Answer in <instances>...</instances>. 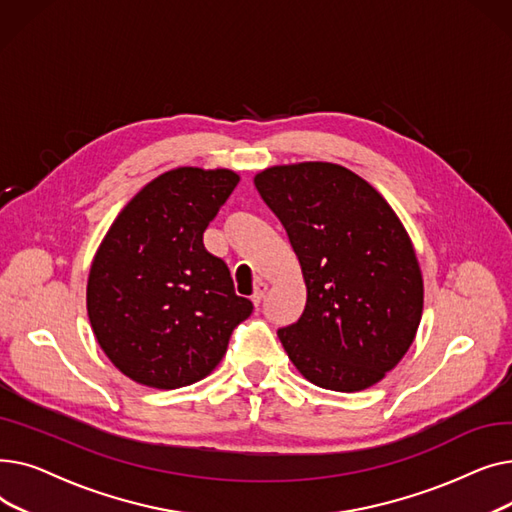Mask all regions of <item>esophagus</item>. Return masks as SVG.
I'll use <instances>...</instances> for the list:
<instances>
[{
	"label": "esophagus",
	"mask_w": 512,
	"mask_h": 512,
	"mask_svg": "<svg viewBox=\"0 0 512 512\" xmlns=\"http://www.w3.org/2000/svg\"><path fill=\"white\" fill-rule=\"evenodd\" d=\"M265 292H267V284H265V282H257V286H255V290H253V297H251V301H253L255 307L261 305V301H263V297H265Z\"/></svg>",
	"instance_id": "obj_1"
}]
</instances>
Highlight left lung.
Listing matches in <instances>:
<instances>
[{
    "instance_id": "8db88e82",
    "label": "left lung",
    "mask_w": 512,
    "mask_h": 512,
    "mask_svg": "<svg viewBox=\"0 0 512 512\" xmlns=\"http://www.w3.org/2000/svg\"><path fill=\"white\" fill-rule=\"evenodd\" d=\"M255 186L299 257L305 311L278 338L305 378L326 390L378 384L415 340L423 278L394 209L355 172L328 161L274 166Z\"/></svg>"
}]
</instances>
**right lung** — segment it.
Segmentation results:
<instances>
[{
    "instance_id": "right-lung-1",
    "label": "right lung",
    "mask_w": 512,
    "mask_h": 512,
    "mask_svg": "<svg viewBox=\"0 0 512 512\" xmlns=\"http://www.w3.org/2000/svg\"><path fill=\"white\" fill-rule=\"evenodd\" d=\"M232 170L176 168L134 195L93 257L87 313L93 334L132 382L174 390L209 375L253 303L203 232L232 195Z\"/></svg>"
}]
</instances>
